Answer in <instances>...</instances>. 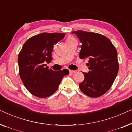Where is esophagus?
<instances>
[{"label": "esophagus", "instance_id": "1", "mask_svg": "<svg viewBox=\"0 0 132 132\" xmlns=\"http://www.w3.org/2000/svg\"><path fill=\"white\" fill-rule=\"evenodd\" d=\"M69 72L70 73H76V72H77V71H75V70H69Z\"/></svg>", "mask_w": 132, "mask_h": 132}]
</instances>
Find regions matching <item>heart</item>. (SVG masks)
I'll list each match as a JSON object with an SVG mask.
<instances>
[{
  "instance_id": "b5f03b06",
  "label": "heart",
  "mask_w": 132,
  "mask_h": 132,
  "mask_svg": "<svg viewBox=\"0 0 132 132\" xmlns=\"http://www.w3.org/2000/svg\"><path fill=\"white\" fill-rule=\"evenodd\" d=\"M73 39H74L73 37H69V38L67 39V40H66V41H68V40H73Z\"/></svg>"
}]
</instances>
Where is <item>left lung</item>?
<instances>
[{
	"mask_svg": "<svg viewBox=\"0 0 132 132\" xmlns=\"http://www.w3.org/2000/svg\"><path fill=\"white\" fill-rule=\"evenodd\" d=\"M81 43L79 57L87 59L89 71L79 85L81 92L91 97L105 94L116 79L119 65L117 52L108 38L101 34L83 30L72 31Z\"/></svg>",
	"mask_w": 132,
	"mask_h": 132,
	"instance_id": "obj_1",
	"label": "left lung"
}]
</instances>
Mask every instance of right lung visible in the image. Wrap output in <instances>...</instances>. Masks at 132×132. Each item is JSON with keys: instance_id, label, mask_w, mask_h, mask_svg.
Returning <instances> with one entry per match:
<instances>
[{"instance_id": "right-lung-1", "label": "right lung", "mask_w": 132, "mask_h": 132, "mask_svg": "<svg viewBox=\"0 0 132 132\" xmlns=\"http://www.w3.org/2000/svg\"><path fill=\"white\" fill-rule=\"evenodd\" d=\"M65 33H42L31 37L24 44L18 55L19 73L26 88L33 95L45 98L57 91L61 81L69 72L54 71L46 63L52 60L53 47Z\"/></svg>"}]
</instances>
